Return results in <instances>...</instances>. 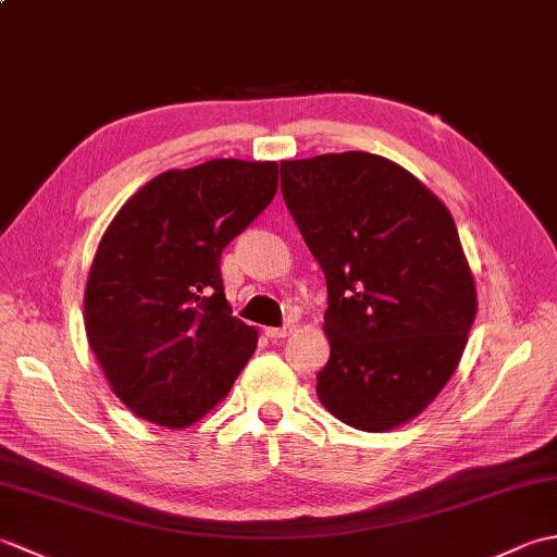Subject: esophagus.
Returning <instances> with one entry per match:
<instances>
[{
  "label": "esophagus",
  "instance_id": "34e87169",
  "mask_svg": "<svg viewBox=\"0 0 557 557\" xmlns=\"http://www.w3.org/2000/svg\"><path fill=\"white\" fill-rule=\"evenodd\" d=\"M294 333V325H282V327H265V335L270 337V339H280V337H287V335H292Z\"/></svg>",
  "mask_w": 557,
  "mask_h": 557
}]
</instances>
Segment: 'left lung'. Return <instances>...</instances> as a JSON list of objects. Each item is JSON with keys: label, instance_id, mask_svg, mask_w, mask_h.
<instances>
[{"label": "left lung", "instance_id": "1", "mask_svg": "<svg viewBox=\"0 0 557 557\" xmlns=\"http://www.w3.org/2000/svg\"><path fill=\"white\" fill-rule=\"evenodd\" d=\"M280 172L327 282L318 397L369 433L417 419L453 377L479 306L453 215L411 172L371 152L285 160Z\"/></svg>", "mask_w": 557, "mask_h": 557}]
</instances>
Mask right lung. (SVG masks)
Segmentation results:
<instances>
[{"instance_id": "add662e5", "label": "right lung", "mask_w": 557, "mask_h": 557, "mask_svg": "<svg viewBox=\"0 0 557 557\" xmlns=\"http://www.w3.org/2000/svg\"><path fill=\"white\" fill-rule=\"evenodd\" d=\"M277 162L208 160L158 174L104 230L83 318L112 393L168 429L203 419L253 357L232 315L220 256L277 191Z\"/></svg>"}]
</instances>
